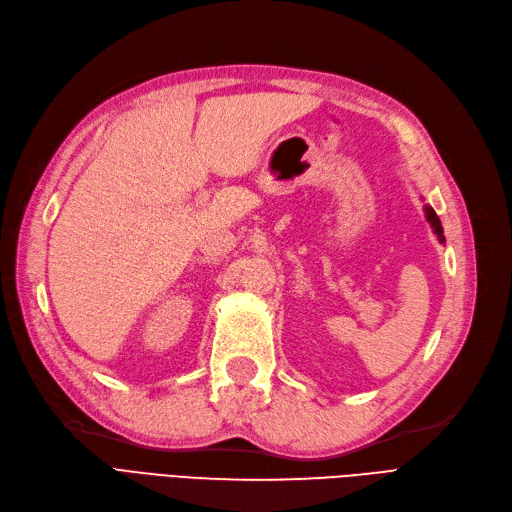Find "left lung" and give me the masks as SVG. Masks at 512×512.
Returning <instances> with one entry per match:
<instances>
[{
  "mask_svg": "<svg viewBox=\"0 0 512 512\" xmlns=\"http://www.w3.org/2000/svg\"><path fill=\"white\" fill-rule=\"evenodd\" d=\"M426 219H428V222H431V228L435 230V234H437V239L441 241V243H444V228H441V222H439V217L435 215V211L431 209V206H426Z\"/></svg>",
  "mask_w": 512,
  "mask_h": 512,
  "instance_id": "left-lung-1",
  "label": "left lung"
}]
</instances>
